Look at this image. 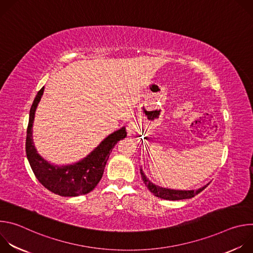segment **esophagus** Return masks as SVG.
Returning <instances> with one entry per match:
<instances>
[{
	"label": "esophagus",
	"instance_id": "obj_1",
	"mask_svg": "<svg viewBox=\"0 0 253 253\" xmlns=\"http://www.w3.org/2000/svg\"><path fill=\"white\" fill-rule=\"evenodd\" d=\"M138 130V125L137 123L135 122H129L128 125H127V132H128V135L129 136H134L136 135V132Z\"/></svg>",
	"mask_w": 253,
	"mask_h": 253
}]
</instances>
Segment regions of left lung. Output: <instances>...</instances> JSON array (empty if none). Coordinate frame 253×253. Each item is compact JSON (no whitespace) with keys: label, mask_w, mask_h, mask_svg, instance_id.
I'll return each instance as SVG.
<instances>
[{"label":"left lung","mask_w":253,"mask_h":253,"mask_svg":"<svg viewBox=\"0 0 253 253\" xmlns=\"http://www.w3.org/2000/svg\"><path fill=\"white\" fill-rule=\"evenodd\" d=\"M140 174H141V178L143 180L144 184L146 185V187L150 190V192L153 193L155 196L162 198V199H166V200H181V199L192 198L195 195H197L198 193H200L202 190H204L209 185V183H208L197 190H176V189L161 187V186L156 185L153 182H151L150 180L146 177V175L144 174L142 167L140 168Z\"/></svg>","instance_id":"8db88e82"}]
</instances>
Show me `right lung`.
<instances>
[{
	"mask_svg": "<svg viewBox=\"0 0 253 253\" xmlns=\"http://www.w3.org/2000/svg\"><path fill=\"white\" fill-rule=\"evenodd\" d=\"M42 88L30 109L26 138V153L31 168L39 182L48 190L64 197H75L91 192L103 176L104 168L116 144L127 136L125 127L108 135L86 157L67 165H56L43 158L33 141L36 109L43 96Z\"/></svg>",
	"mask_w": 253,
	"mask_h": 253,
	"instance_id": "1",
	"label": "right lung"
}]
</instances>
